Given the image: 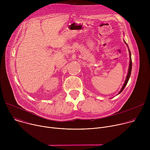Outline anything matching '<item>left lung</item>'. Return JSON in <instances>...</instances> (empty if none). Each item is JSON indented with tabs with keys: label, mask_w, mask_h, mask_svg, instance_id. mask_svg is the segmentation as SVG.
Returning <instances> with one entry per match:
<instances>
[{
	"label": "left lung",
	"mask_w": 150,
	"mask_h": 150,
	"mask_svg": "<svg viewBox=\"0 0 150 150\" xmlns=\"http://www.w3.org/2000/svg\"><path fill=\"white\" fill-rule=\"evenodd\" d=\"M124 42H125V43L126 45V46H127V47H128V46H127V45L126 44V42H125V41L124 40ZM128 49H129V58H130V59H129V69H128V72H127V76H126V79H125V82H124V83H123V85L122 86V88H121V90H120V91L119 92V93L117 94V95H118V94H119L123 90H124V88H125V87H126V85H127V82H128V81H129V78H130V76H131V71H132V59H131V52H130V50H129V47H128Z\"/></svg>",
	"instance_id": "1"
}]
</instances>
